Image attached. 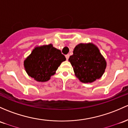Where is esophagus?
I'll list each match as a JSON object with an SVG mask.
<instances>
[{"instance_id":"obj_1","label":"esophagus","mask_w":128,"mask_h":128,"mask_svg":"<svg viewBox=\"0 0 128 128\" xmlns=\"http://www.w3.org/2000/svg\"><path fill=\"white\" fill-rule=\"evenodd\" d=\"M66 60H68V58H69V54H66Z\"/></svg>"}]
</instances>
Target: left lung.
Here are the masks:
<instances>
[{
	"label": "left lung",
	"instance_id": "1",
	"mask_svg": "<svg viewBox=\"0 0 128 128\" xmlns=\"http://www.w3.org/2000/svg\"><path fill=\"white\" fill-rule=\"evenodd\" d=\"M68 61L76 77L83 83H92L100 78L106 68V61L97 46L80 44L75 47Z\"/></svg>",
	"mask_w": 128,
	"mask_h": 128
}]
</instances>
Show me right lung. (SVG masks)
Masks as SVG:
<instances>
[{
    "mask_svg": "<svg viewBox=\"0 0 128 128\" xmlns=\"http://www.w3.org/2000/svg\"><path fill=\"white\" fill-rule=\"evenodd\" d=\"M66 60L60 50L52 44L36 47L26 59L24 65L28 74L38 82H46L62 62Z\"/></svg>",
    "mask_w": 128,
    "mask_h": 128,
    "instance_id": "add662e5",
    "label": "right lung"
}]
</instances>
